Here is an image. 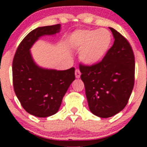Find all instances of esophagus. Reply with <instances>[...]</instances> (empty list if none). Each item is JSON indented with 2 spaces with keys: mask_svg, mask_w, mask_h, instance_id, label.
<instances>
[{
  "mask_svg": "<svg viewBox=\"0 0 147 147\" xmlns=\"http://www.w3.org/2000/svg\"><path fill=\"white\" fill-rule=\"evenodd\" d=\"M81 76V72L79 71V70L78 69H77V70H75V77L76 78H79Z\"/></svg>",
  "mask_w": 147,
  "mask_h": 147,
  "instance_id": "esophagus-1",
  "label": "esophagus"
}]
</instances>
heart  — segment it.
<instances>
[{"mask_svg":"<svg viewBox=\"0 0 147 147\" xmlns=\"http://www.w3.org/2000/svg\"><path fill=\"white\" fill-rule=\"evenodd\" d=\"M77 46L83 48L80 58L88 65L97 63L105 56L110 48L112 36L106 29L84 30L76 32L73 36Z\"/></svg>","mask_w":147,"mask_h":147,"instance_id":"heart-1","label":"heart"}]
</instances>
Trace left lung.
Here are the masks:
<instances>
[{"label":"left lung","mask_w":147,"mask_h":147,"mask_svg":"<svg viewBox=\"0 0 147 147\" xmlns=\"http://www.w3.org/2000/svg\"><path fill=\"white\" fill-rule=\"evenodd\" d=\"M113 45L103 59L79 65L89 109L102 118L112 117L126 106L135 82V57L126 38L112 28Z\"/></svg>","instance_id":"obj_1"}]
</instances>
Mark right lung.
Segmentation results:
<instances>
[{"instance_id": "1", "label": "right lung", "mask_w": 147, "mask_h": 147, "mask_svg": "<svg viewBox=\"0 0 147 147\" xmlns=\"http://www.w3.org/2000/svg\"><path fill=\"white\" fill-rule=\"evenodd\" d=\"M61 25L37 28L18 45L12 63L15 94L28 113L46 117L59 111L62 99L75 79V68L65 70L45 69L34 61L30 49L39 37L60 31Z\"/></svg>"}]
</instances>
